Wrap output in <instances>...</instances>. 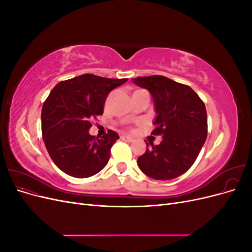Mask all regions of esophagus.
<instances>
[{"mask_svg":"<svg viewBox=\"0 0 252 252\" xmlns=\"http://www.w3.org/2000/svg\"><path fill=\"white\" fill-rule=\"evenodd\" d=\"M121 140H123L128 143H131L133 141V138H131V136H128V135H121Z\"/></svg>","mask_w":252,"mask_h":252,"instance_id":"obj_1","label":"esophagus"}]
</instances>
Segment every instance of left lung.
<instances>
[{
    "label": "left lung",
    "mask_w": 252,
    "mask_h": 252,
    "mask_svg": "<svg viewBox=\"0 0 252 252\" xmlns=\"http://www.w3.org/2000/svg\"><path fill=\"white\" fill-rule=\"evenodd\" d=\"M132 82L147 89L157 113L152 134H162L158 145L147 144L138 158L139 168L155 180H171L193 165L207 138V112L204 102L184 84L163 75L139 77Z\"/></svg>",
    "instance_id": "left-lung-1"
}]
</instances>
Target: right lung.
<instances>
[{
  "label": "right lung",
  "mask_w": 252,
  "mask_h": 252,
  "mask_svg": "<svg viewBox=\"0 0 252 252\" xmlns=\"http://www.w3.org/2000/svg\"><path fill=\"white\" fill-rule=\"evenodd\" d=\"M127 80L86 73L51 90L42 108V134L51 159L63 172L84 179L107 165L119 134L109 130L95 139L89 134L91 120L103 114L110 91Z\"/></svg>",
  "instance_id": "right-lung-1"
}]
</instances>
